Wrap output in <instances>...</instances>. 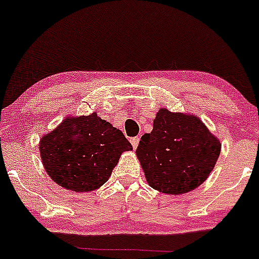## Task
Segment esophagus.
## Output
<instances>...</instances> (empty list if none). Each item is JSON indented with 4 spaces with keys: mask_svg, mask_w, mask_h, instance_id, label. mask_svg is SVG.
<instances>
[{
    "mask_svg": "<svg viewBox=\"0 0 259 259\" xmlns=\"http://www.w3.org/2000/svg\"><path fill=\"white\" fill-rule=\"evenodd\" d=\"M130 142H132L134 150H136V148H138V146H139L140 139L139 138H132V139H130Z\"/></svg>",
    "mask_w": 259,
    "mask_h": 259,
    "instance_id": "esophagus-1",
    "label": "esophagus"
}]
</instances>
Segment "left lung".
Listing matches in <instances>:
<instances>
[{"label":"left lung","mask_w":259,"mask_h":259,"mask_svg":"<svg viewBox=\"0 0 259 259\" xmlns=\"http://www.w3.org/2000/svg\"><path fill=\"white\" fill-rule=\"evenodd\" d=\"M222 144L197 115L162 107L153 129L141 136L136 156L147 184L157 191L181 195L207 180Z\"/></svg>","instance_id":"8db88e82"}]
</instances>
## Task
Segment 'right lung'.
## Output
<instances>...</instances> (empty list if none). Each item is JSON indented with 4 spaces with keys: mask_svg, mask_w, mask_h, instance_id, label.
Returning <instances> with one entry per match:
<instances>
[{
    "mask_svg": "<svg viewBox=\"0 0 259 259\" xmlns=\"http://www.w3.org/2000/svg\"><path fill=\"white\" fill-rule=\"evenodd\" d=\"M38 150L52 181L70 191L90 192L109 179L121 153L133 146L119 129L94 112L65 117L41 138Z\"/></svg>",
    "mask_w": 259,
    "mask_h": 259,
    "instance_id": "add662e5",
    "label": "right lung"
}]
</instances>
